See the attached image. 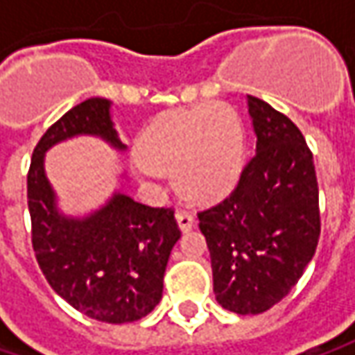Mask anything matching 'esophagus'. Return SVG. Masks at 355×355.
Instances as JSON below:
<instances>
[{
  "mask_svg": "<svg viewBox=\"0 0 355 355\" xmlns=\"http://www.w3.org/2000/svg\"><path fill=\"white\" fill-rule=\"evenodd\" d=\"M177 223L180 226V230L182 232H189V230H193L194 228V214L193 212H189V210H177Z\"/></svg>",
  "mask_w": 355,
  "mask_h": 355,
  "instance_id": "obj_1",
  "label": "esophagus"
}]
</instances>
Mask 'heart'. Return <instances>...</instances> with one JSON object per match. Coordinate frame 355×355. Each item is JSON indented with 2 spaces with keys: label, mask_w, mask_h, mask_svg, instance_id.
<instances>
[{
  "label": "heart",
  "mask_w": 355,
  "mask_h": 355,
  "mask_svg": "<svg viewBox=\"0 0 355 355\" xmlns=\"http://www.w3.org/2000/svg\"><path fill=\"white\" fill-rule=\"evenodd\" d=\"M137 159L147 177L175 173L178 191L193 200L218 198L242 171V119L224 103L161 113L139 135Z\"/></svg>",
  "instance_id": "b5f03b06"
}]
</instances>
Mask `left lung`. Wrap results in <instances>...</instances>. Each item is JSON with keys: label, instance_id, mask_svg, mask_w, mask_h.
I'll list each match as a JSON object with an SVG mask.
<instances>
[{"label": "left lung", "instance_id": "8db88e82", "mask_svg": "<svg viewBox=\"0 0 355 355\" xmlns=\"http://www.w3.org/2000/svg\"><path fill=\"white\" fill-rule=\"evenodd\" d=\"M256 153L232 193L198 212L216 302L262 314L288 296L320 240L318 178L300 129L266 101L248 95Z\"/></svg>", "mask_w": 355, "mask_h": 355}]
</instances>
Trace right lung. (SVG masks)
Masks as SVG:
<instances>
[{
    "instance_id": "1",
    "label": "right lung",
    "mask_w": 355,
    "mask_h": 355,
    "mask_svg": "<svg viewBox=\"0 0 355 355\" xmlns=\"http://www.w3.org/2000/svg\"><path fill=\"white\" fill-rule=\"evenodd\" d=\"M81 132L125 148L113 129L109 101L101 97L75 105L43 132L27 173L33 252L49 286L75 310L109 324L137 322L162 298L166 262L180 239L175 208L148 207L119 193L89 218H63L55 210L43 155Z\"/></svg>"
}]
</instances>
